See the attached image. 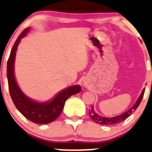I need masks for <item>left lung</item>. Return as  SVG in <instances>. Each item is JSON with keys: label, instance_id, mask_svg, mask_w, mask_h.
Wrapping results in <instances>:
<instances>
[{"label": "left lung", "instance_id": "8db88e82", "mask_svg": "<svg viewBox=\"0 0 152 152\" xmlns=\"http://www.w3.org/2000/svg\"><path fill=\"white\" fill-rule=\"evenodd\" d=\"M144 92H145V88L142 90V93H141L139 99H137V102L135 103L133 107L130 109V110H129L128 111L125 112L124 113H123V114H121V115L117 116V117H111V118H105V117H100V116H99L98 114H96V113H95V111H94V107H92L89 111L90 117H91V118L92 119L94 122H96V123H99V124L110 125V124H116V123H120V122H122V121H123V120H126L127 117H129V116L132 114V112L137 108V107L140 105L141 101H142V97H143V95H144Z\"/></svg>", "mask_w": 152, "mask_h": 152}]
</instances>
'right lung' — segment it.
<instances>
[{"instance_id": "right-lung-1", "label": "right lung", "mask_w": 152, "mask_h": 152, "mask_svg": "<svg viewBox=\"0 0 152 152\" xmlns=\"http://www.w3.org/2000/svg\"><path fill=\"white\" fill-rule=\"evenodd\" d=\"M29 28H26L18 37L15 42L10 58L7 61V79H8L9 91L13 103L18 110L29 121L37 124H48L54 121L61 114L64 107V102L70 96L82 91L79 85H74L64 89L48 103H39L29 99L20 90L16 83L14 76V61L15 52L20 39L26 35Z\"/></svg>"}]
</instances>
